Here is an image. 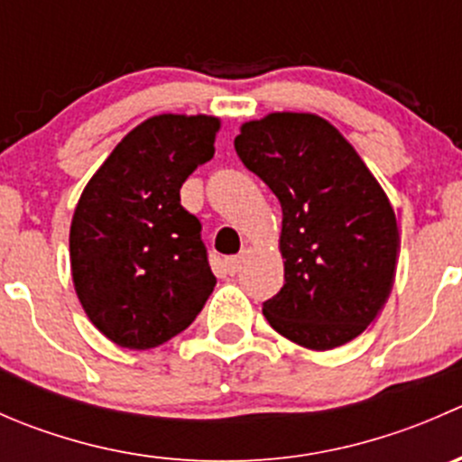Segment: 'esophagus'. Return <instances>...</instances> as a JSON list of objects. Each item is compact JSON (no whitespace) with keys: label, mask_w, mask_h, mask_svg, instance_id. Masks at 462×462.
<instances>
[{"label":"esophagus","mask_w":462,"mask_h":462,"mask_svg":"<svg viewBox=\"0 0 462 462\" xmlns=\"http://www.w3.org/2000/svg\"><path fill=\"white\" fill-rule=\"evenodd\" d=\"M244 263H245V253L235 254V257L226 259V268H227V273H230V274L239 273V270L244 268Z\"/></svg>","instance_id":"34e87169"}]
</instances>
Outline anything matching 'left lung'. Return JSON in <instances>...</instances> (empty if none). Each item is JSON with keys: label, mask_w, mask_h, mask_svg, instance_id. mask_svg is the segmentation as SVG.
Returning <instances> with one entry per match:
<instances>
[{"label": "left lung", "mask_w": 462, "mask_h": 462, "mask_svg": "<svg viewBox=\"0 0 462 462\" xmlns=\"http://www.w3.org/2000/svg\"><path fill=\"white\" fill-rule=\"evenodd\" d=\"M235 149L282 203L283 286L263 301L268 324L313 351L351 342L393 286L400 239L386 194L319 116L245 123Z\"/></svg>", "instance_id": "obj_1"}]
</instances>
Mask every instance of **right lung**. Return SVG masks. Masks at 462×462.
Wrapping results in <instances>:
<instances>
[{
  "instance_id": "obj_1",
  "label": "right lung",
  "mask_w": 462,
  "mask_h": 462,
  "mask_svg": "<svg viewBox=\"0 0 462 462\" xmlns=\"http://www.w3.org/2000/svg\"><path fill=\"white\" fill-rule=\"evenodd\" d=\"M218 120L153 116L129 132L93 174L71 223L80 304L102 335L153 348L188 328L217 286L201 221L180 188L214 156Z\"/></svg>"
}]
</instances>
